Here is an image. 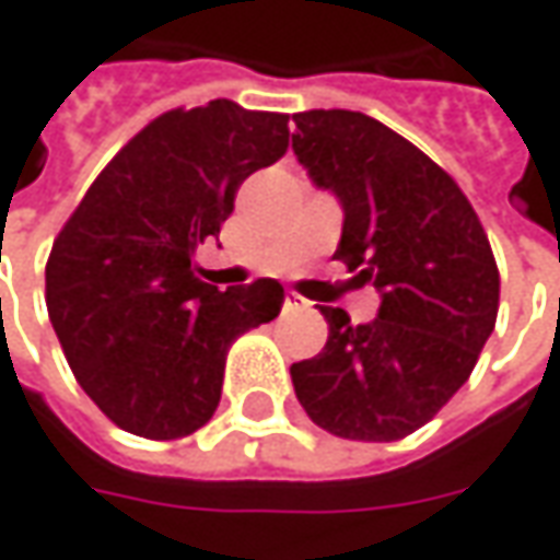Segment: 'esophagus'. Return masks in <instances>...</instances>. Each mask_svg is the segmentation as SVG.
<instances>
[{"instance_id": "1", "label": "esophagus", "mask_w": 560, "mask_h": 560, "mask_svg": "<svg viewBox=\"0 0 560 560\" xmlns=\"http://www.w3.org/2000/svg\"><path fill=\"white\" fill-rule=\"evenodd\" d=\"M306 301L304 298H301V294H288V298H284V313H298V310H306Z\"/></svg>"}]
</instances>
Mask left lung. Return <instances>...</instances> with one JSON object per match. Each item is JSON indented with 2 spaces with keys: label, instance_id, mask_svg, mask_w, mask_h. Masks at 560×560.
<instances>
[{
  "label": "left lung",
  "instance_id": "left-lung-1",
  "mask_svg": "<svg viewBox=\"0 0 560 560\" xmlns=\"http://www.w3.org/2000/svg\"><path fill=\"white\" fill-rule=\"evenodd\" d=\"M294 125V156L345 209L335 259L382 304L363 326L323 306L326 348L291 382L331 435L398 442L474 373L499 316V266L464 190L410 140L348 109L298 112Z\"/></svg>",
  "mask_w": 560,
  "mask_h": 560
}]
</instances>
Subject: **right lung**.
<instances>
[{
    "instance_id": "1",
    "label": "right lung",
    "mask_w": 560,
    "mask_h": 560,
    "mask_svg": "<svg viewBox=\"0 0 560 560\" xmlns=\"http://www.w3.org/2000/svg\"><path fill=\"white\" fill-rule=\"evenodd\" d=\"M284 150L281 112L232 100L165 112L115 153L56 237L49 323L90 401L125 432L182 439L207 425L232 341L279 316V281L219 291L194 276V254L219 237L244 178Z\"/></svg>"
}]
</instances>
